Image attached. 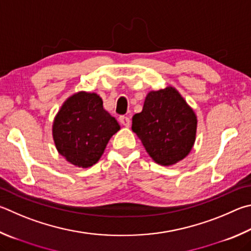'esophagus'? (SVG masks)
I'll return each mask as SVG.
<instances>
[{"label": "esophagus", "instance_id": "1", "mask_svg": "<svg viewBox=\"0 0 251 251\" xmlns=\"http://www.w3.org/2000/svg\"><path fill=\"white\" fill-rule=\"evenodd\" d=\"M120 123L125 127H129L130 125V118L128 116H120Z\"/></svg>", "mask_w": 251, "mask_h": 251}]
</instances>
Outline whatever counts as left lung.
Masks as SVG:
<instances>
[{
	"label": "left lung",
	"mask_w": 251,
	"mask_h": 251,
	"mask_svg": "<svg viewBox=\"0 0 251 251\" xmlns=\"http://www.w3.org/2000/svg\"><path fill=\"white\" fill-rule=\"evenodd\" d=\"M198 118L173 86L150 91L143 111L133 116L131 129L154 162L172 166L190 153L195 141Z\"/></svg>",
	"instance_id": "left-lung-1"
}]
</instances>
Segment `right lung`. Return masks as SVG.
Returning <instances> with one entry per match:
<instances>
[{
    "label": "right lung",
    "instance_id": "obj_1",
    "mask_svg": "<svg viewBox=\"0 0 251 251\" xmlns=\"http://www.w3.org/2000/svg\"><path fill=\"white\" fill-rule=\"evenodd\" d=\"M120 129L117 121L104 110L100 95L81 91L68 98L57 113L52 137L68 162L89 168L100 160L108 140Z\"/></svg>",
    "mask_w": 251,
    "mask_h": 251
}]
</instances>
